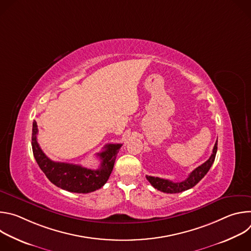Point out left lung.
<instances>
[{"label":"left lung","instance_id":"left-lung-1","mask_svg":"<svg viewBox=\"0 0 251 251\" xmlns=\"http://www.w3.org/2000/svg\"><path fill=\"white\" fill-rule=\"evenodd\" d=\"M217 151H218V141L216 142V144H214L212 154L209 157V159L206 162H204L203 164H201V166H199L198 168H196L189 175V176L186 178V180H184L182 182L175 183L170 180H165V178H161L158 176H146V177H147V180L150 182V184L158 191H161V192L167 193V194L182 193L184 191H187V190L195 187L206 175V173L210 169L211 165L213 164L214 159H216Z\"/></svg>","mask_w":251,"mask_h":251}]
</instances>
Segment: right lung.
Returning <instances> with one entry per match:
<instances>
[{"label":"right lung","mask_w":251,"mask_h":251,"mask_svg":"<svg viewBox=\"0 0 251 251\" xmlns=\"http://www.w3.org/2000/svg\"><path fill=\"white\" fill-rule=\"evenodd\" d=\"M38 125L32 123L31 147L35 161L49 180L56 187L71 193L87 194L104 186L113 170L117 153L122 144H107L104 150L97 153L101 160L97 170L84 168L80 165L51 161L41 149L38 140Z\"/></svg>","instance_id":"right-lung-1"}]
</instances>
